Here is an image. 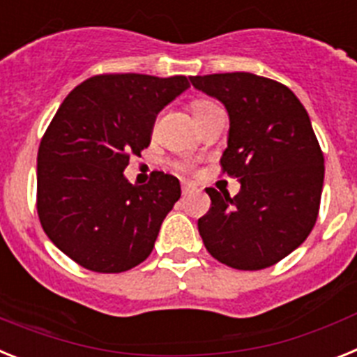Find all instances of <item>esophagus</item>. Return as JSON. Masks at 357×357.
<instances>
[{
	"mask_svg": "<svg viewBox=\"0 0 357 357\" xmlns=\"http://www.w3.org/2000/svg\"><path fill=\"white\" fill-rule=\"evenodd\" d=\"M181 190H183V194L187 196L188 192L194 190V185H192V183H183V185H181Z\"/></svg>",
	"mask_w": 357,
	"mask_h": 357,
	"instance_id": "34e87169",
	"label": "esophagus"
}]
</instances>
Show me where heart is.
<instances>
[{
  "label": "heart",
  "instance_id": "1",
  "mask_svg": "<svg viewBox=\"0 0 357 357\" xmlns=\"http://www.w3.org/2000/svg\"><path fill=\"white\" fill-rule=\"evenodd\" d=\"M210 105H213V102H210V100H196V102H194V104H192V113L197 114V113H199V111H203V109H206V107H210Z\"/></svg>",
  "mask_w": 357,
  "mask_h": 357
}]
</instances>
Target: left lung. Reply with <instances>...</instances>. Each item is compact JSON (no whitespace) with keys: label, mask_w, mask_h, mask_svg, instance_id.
I'll list each match as a JSON object with an SVG mask.
<instances>
[{"label":"left lung","mask_w":357,"mask_h":357,"mask_svg":"<svg viewBox=\"0 0 357 357\" xmlns=\"http://www.w3.org/2000/svg\"><path fill=\"white\" fill-rule=\"evenodd\" d=\"M228 111L221 158L241 192L206 188L212 208L197 221L210 255L235 269H264L311 234L324 188V154L311 120L289 88L246 71L190 77Z\"/></svg>","instance_id":"1"}]
</instances>
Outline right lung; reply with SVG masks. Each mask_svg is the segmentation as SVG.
<instances>
[{
  "label": "right lung",
  "mask_w": 357,
  "mask_h": 357,
  "mask_svg": "<svg viewBox=\"0 0 357 357\" xmlns=\"http://www.w3.org/2000/svg\"><path fill=\"white\" fill-rule=\"evenodd\" d=\"M188 88L183 75H97L55 113L37 153V212L50 241L82 268L122 273L153 252L179 179L153 172L138 187L123 170L151 142L156 114Z\"/></svg>",
  "instance_id": "1"
}]
</instances>
